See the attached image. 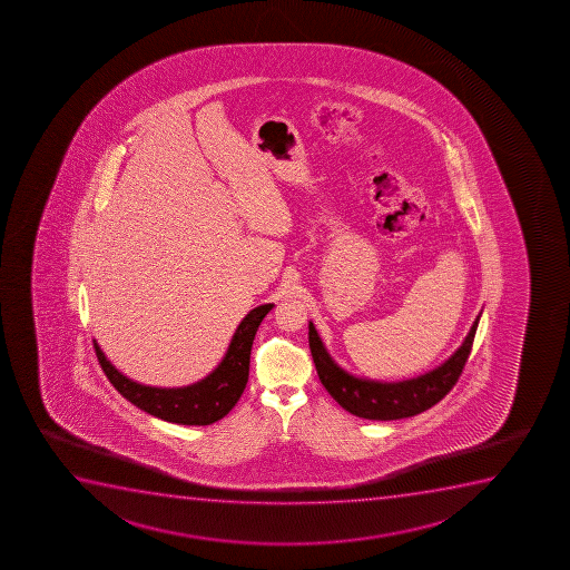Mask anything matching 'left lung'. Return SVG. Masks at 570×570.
I'll list each match as a JSON object with an SVG mask.
<instances>
[{"instance_id": "8db88e82", "label": "left lung", "mask_w": 570, "mask_h": 570, "mask_svg": "<svg viewBox=\"0 0 570 570\" xmlns=\"http://www.w3.org/2000/svg\"><path fill=\"white\" fill-rule=\"evenodd\" d=\"M479 318L481 316H476L473 322L462 347L458 348L449 361L441 364L439 368L406 382H370V380H361L347 374L332 361V356L328 355V351L322 345V340L316 334L313 322L308 324V347H311V355L315 361L316 374L321 377L322 385L342 409L364 420H377V422L401 420V417L422 414L449 395L450 389L454 387L455 382L460 380L463 366L468 362Z\"/></svg>"}]
</instances>
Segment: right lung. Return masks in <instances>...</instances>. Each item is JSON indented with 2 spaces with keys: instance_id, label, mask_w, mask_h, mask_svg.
Wrapping results in <instances>:
<instances>
[{
  "instance_id": "add662e5",
  "label": "right lung",
  "mask_w": 570,
  "mask_h": 570,
  "mask_svg": "<svg viewBox=\"0 0 570 570\" xmlns=\"http://www.w3.org/2000/svg\"><path fill=\"white\" fill-rule=\"evenodd\" d=\"M271 308L273 303L249 311L246 318L238 324L222 364L208 377L188 387L161 389L141 385L118 372L107 361L97 342H94L95 353L102 372L107 374L108 382L137 409L145 410L147 414L156 415L164 422L209 425L235 409L236 402L244 393L248 383L249 355L255 332Z\"/></svg>"
}]
</instances>
